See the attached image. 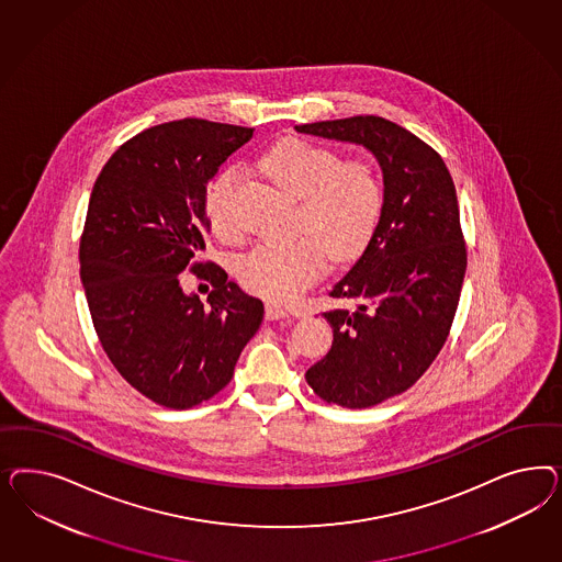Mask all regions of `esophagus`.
Wrapping results in <instances>:
<instances>
[{
    "label": "esophagus",
    "instance_id": "obj_1",
    "mask_svg": "<svg viewBox=\"0 0 562 562\" xmlns=\"http://www.w3.org/2000/svg\"><path fill=\"white\" fill-rule=\"evenodd\" d=\"M290 313L282 305H278V303H268L266 305V317L273 322V319H286Z\"/></svg>",
    "mask_w": 562,
    "mask_h": 562
}]
</instances>
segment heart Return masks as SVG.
<instances>
[{
    "instance_id": "heart-1",
    "label": "heart",
    "mask_w": 562,
    "mask_h": 562,
    "mask_svg": "<svg viewBox=\"0 0 562 562\" xmlns=\"http://www.w3.org/2000/svg\"><path fill=\"white\" fill-rule=\"evenodd\" d=\"M261 169L290 195L299 198L296 237L263 243L238 263L245 289L272 301H292L308 289L327 266L364 251L383 212V183L364 160H341L329 148L303 139L276 144L261 158ZM235 169L222 170L205 191V218L222 238L238 235L231 202Z\"/></svg>"
}]
</instances>
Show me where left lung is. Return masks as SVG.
Returning a JSON list of instances; mask_svg holds the SVG:
<instances>
[{
	"mask_svg": "<svg viewBox=\"0 0 562 562\" xmlns=\"http://www.w3.org/2000/svg\"><path fill=\"white\" fill-rule=\"evenodd\" d=\"M360 144L383 170V212L362 256L331 289L329 352L306 371L327 404L371 408L409 390L441 352L468 266L456 186L441 156L393 121L357 115L294 127Z\"/></svg>",
	"mask_w": 562,
	"mask_h": 562,
	"instance_id": "obj_1",
	"label": "left lung"
}]
</instances>
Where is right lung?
<instances>
[{"label":"right lung","instance_id":"right-lung-1","mask_svg":"<svg viewBox=\"0 0 562 562\" xmlns=\"http://www.w3.org/2000/svg\"><path fill=\"white\" fill-rule=\"evenodd\" d=\"M254 127L205 120L154 125L121 144L92 188L80 238L90 317L113 367L154 404L188 409L224 390L263 303L204 263L207 181ZM210 279L204 306L180 272Z\"/></svg>","mask_w":562,"mask_h":562}]
</instances>
